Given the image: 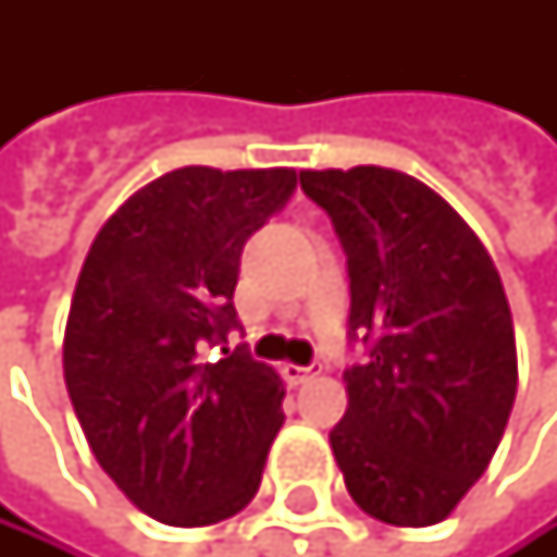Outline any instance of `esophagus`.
I'll return each instance as SVG.
<instances>
[{
    "mask_svg": "<svg viewBox=\"0 0 557 557\" xmlns=\"http://www.w3.org/2000/svg\"><path fill=\"white\" fill-rule=\"evenodd\" d=\"M313 374H320V363H310V368H300V363H284L287 384H307Z\"/></svg>",
    "mask_w": 557,
    "mask_h": 557,
    "instance_id": "esophagus-1",
    "label": "esophagus"
}]
</instances>
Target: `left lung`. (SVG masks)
<instances>
[{
	"label": "left lung",
	"mask_w": 557,
	"mask_h": 557,
	"mask_svg": "<svg viewBox=\"0 0 557 557\" xmlns=\"http://www.w3.org/2000/svg\"><path fill=\"white\" fill-rule=\"evenodd\" d=\"M350 276L347 414L331 447L350 498L377 521H444L505 434L518 350L511 307L478 233L421 180L384 170H304Z\"/></svg>",
	"instance_id": "8db88e82"
}]
</instances>
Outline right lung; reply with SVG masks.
<instances>
[{
    "mask_svg": "<svg viewBox=\"0 0 557 557\" xmlns=\"http://www.w3.org/2000/svg\"><path fill=\"white\" fill-rule=\"evenodd\" d=\"M297 173L183 166L102 223L70 304L62 374L99 468L149 518L203 528L257 495L284 424V381L247 347L240 253Z\"/></svg>",
    "mask_w": 557,
    "mask_h": 557,
    "instance_id": "1",
    "label": "right lung"
}]
</instances>
